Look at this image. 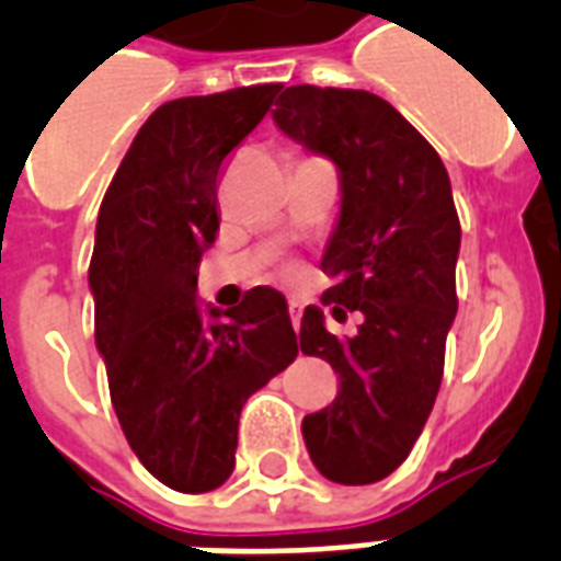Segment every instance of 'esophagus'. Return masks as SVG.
<instances>
[{
	"label": "esophagus",
	"mask_w": 561,
	"mask_h": 561,
	"mask_svg": "<svg viewBox=\"0 0 561 561\" xmlns=\"http://www.w3.org/2000/svg\"><path fill=\"white\" fill-rule=\"evenodd\" d=\"M288 314H290V320H294V329H299V314H302V306H299L297 299H290L288 302Z\"/></svg>",
	"instance_id": "esophagus-1"
}]
</instances>
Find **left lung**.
Masks as SVG:
<instances>
[{"label":"left lung","instance_id":"8db88e82","mask_svg":"<svg viewBox=\"0 0 561 561\" xmlns=\"http://www.w3.org/2000/svg\"><path fill=\"white\" fill-rule=\"evenodd\" d=\"M273 122L341 174L323 306L334 320L358 311L360 325L341 341L306 308L299 350L329 360L341 390L302 419V436L323 478L364 486L408 460L443 381L460 253L451 180L425 136L367 90L288 87Z\"/></svg>","mask_w":561,"mask_h":561}]
</instances>
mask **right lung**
<instances>
[{
  "instance_id": "right-lung-1",
  "label": "right lung",
  "mask_w": 561,
  "mask_h": 561,
  "mask_svg": "<svg viewBox=\"0 0 561 561\" xmlns=\"http://www.w3.org/2000/svg\"><path fill=\"white\" fill-rule=\"evenodd\" d=\"M279 90L259 83L157 107L101 201L95 346L127 443L178 492H211L232 474L244 401L299 352L279 290L259 285L238 308L209 306V323L194 299L220 224V165Z\"/></svg>"
}]
</instances>
